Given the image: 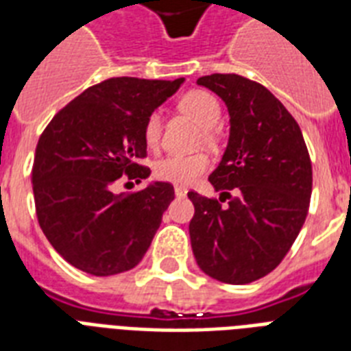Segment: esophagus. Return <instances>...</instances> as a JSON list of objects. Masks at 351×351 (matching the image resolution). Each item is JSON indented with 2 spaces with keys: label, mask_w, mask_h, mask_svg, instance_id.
Wrapping results in <instances>:
<instances>
[{
  "label": "esophagus",
  "mask_w": 351,
  "mask_h": 351,
  "mask_svg": "<svg viewBox=\"0 0 351 351\" xmlns=\"http://www.w3.org/2000/svg\"><path fill=\"white\" fill-rule=\"evenodd\" d=\"M175 195L178 198H184L187 195V189L186 187H175Z\"/></svg>",
  "instance_id": "34e87169"
}]
</instances>
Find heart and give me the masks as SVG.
Returning a JSON list of instances; mask_svg holds the SVG:
<instances>
[{
  "instance_id": "obj_1",
  "label": "heart",
  "mask_w": 351,
  "mask_h": 351,
  "mask_svg": "<svg viewBox=\"0 0 351 351\" xmlns=\"http://www.w3.org/2000/svg\"><path fill=\"white\" fill-rule=\"evenodd\" d=\"M180 109L204 127V140L213 142V127L220 120V104L204 89L187 90L180 98ZM143 142L149 149H158L162 138V114L153 111L145 118L142 129ZM209 169V158L204 153L167 154L154 164V176L175 186H189Z\"/></svg>"
}]
</instances>
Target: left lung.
Returning <instances> with one entry per match:
<instances>
[{"label": "left lung", "instance_id": "8db88e82", "mask_svg": "<svg viewBox=\"0 0 351 351\" xmlns=\"http://www.w3.org/2000/svg\"><path fill=\"white\" fill-rule=\"evenodd\" d=\"M197 84L226 101L231 131L209 175L219 200L187 193L195 206L193 255L209 277L250 284L282 262L302 230L313 182L310 153L299 123L264 85L239 74H211Z\"/></svg>", "mask_w": 351, "mask_h": 351}]
</instances>
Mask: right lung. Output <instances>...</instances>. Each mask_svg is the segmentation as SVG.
I'll return each mask as SVG.
<instances>
[{
	"label": "right lung",
	"mask_w": 351,
	"mask_h": 351,
	"mask_svg": "<svg viewBox=\"0 0 351 351\" xmlns=\"http://www.w3.org/2000/svg\"><path fill=\"white\" fill-rule=\"evenodd\" d=\"M184 78L104 80L56 112L41 132L32 165L36 217L47 240L82 271L107 277L142 261L175 198L169 182L117 193L147 178L142 129ZM129 184V182H127Z\"/></svg>",
	"instance_id": "right-lung-1"
}]
</instances>
